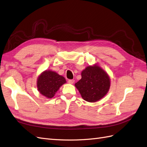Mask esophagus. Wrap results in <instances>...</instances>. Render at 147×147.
<instances>
[{"instance_id":"1","label":"esophagus","mask_w":147,"mask_h":147,"mask_svg":"<svg viewBox=\"0 0 147 147\" xmlns=\"http://www.w3.org/2000/svg\"><path fill=\"white\" fill-rule=\"evenodd\" d=\"M74 82V80L73 79H69L68 80V83L70 84H73Z\"/></svg>"}]
</instances>
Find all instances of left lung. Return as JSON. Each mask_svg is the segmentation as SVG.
I'll list each match as a JSON object with an SVG mask.
<instances>
[{
  "label": "left lung",
  "mask_w": 147,
  "mask_h": 147,
  "mask_svg": "<svg viewBox=\"0 0 147 147\" xmlns=\"http://www.w3.org/2000/svg\"><path fill=\"white\" fill-rule=\"evenodd\" d=\"M82 78L75 86L86 101L93 102L105 96L110 88L108 74L98 65L89 66L81 73Z\"/></svg>",
  "instance_id": "left-lung-1"
}]
</instances>
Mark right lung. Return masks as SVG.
Returning <instances> with one entry per match:
<instances>
[{
    "label": "right lung",
    "mask_w": 147,
    "mask_h": 147,
    "mask_svg": "<svg viewBox=\"0 0 147 147\" xmlns=\"http://www.w3.org/2000/svg\"><path fill=\"white\" fill-rule=\"evenodd\" d=\"M65 83L66 80L63 76L52 71H45L38 79V90L42 95L51 98Z\"/></svg>",
    "instance_id": "obj_1"
}]
</instances>
